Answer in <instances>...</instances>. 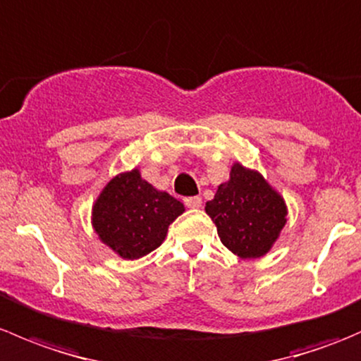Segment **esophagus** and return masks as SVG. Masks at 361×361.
I'll use <instances>...</instances> for the list:
<instances>
[{
	"mask_svg": "<svg viewBox=\"0 0 361 361\" xmlns=\"http://www.w3.org/2000/svg\"><path fill=\"white\" fill-rule=\"evenodd\" d=\"M185 206L197 209V207L202 206V199L197 197V195H195V197H187V199H185Z\"/></svg>",
	"mask_w": 361,
	"mask_h": 361,
	"instance_id": "1",
	"label": "esophagus"
}]
</instances>
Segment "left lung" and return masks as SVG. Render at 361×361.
<instances>
[{
  "label": "left lung",
  "mask_w": 361,
  "mask_h": 361,
  "mask_svg": "<svg viewBox=\"0 0 361 361\" xmlns=\"http://www.w3.org/2000/svg\"><path fill=\"white\" fill-rule=\"evenodd\" d=\"M206 213L221 243L241 258L267 253L286 224V206L260 173L234 164L231 180L221 183Z\"/></svg>",
  "instance_id": "1"
}]
</instances>
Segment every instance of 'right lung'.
Instances as JSON below:
<instances>
[{
	"label": "right lung",
	"instance_id": "1",
	"mask_svg": "<svg viewBox=\"0 0 361 361\" xmlns=\"http://www.w3.org/2000/svg\"><path fill=\"white\" fill-rule=\"evenodd\" d=\"M183 204L141 180L140 171L122 173L104 187L94 204L92 225L101 241L122 258L134 260L162 245L167 227Z\"/></svg>",
	"mask_w": 361,
	"mask_h": 361
}]
</instances>
